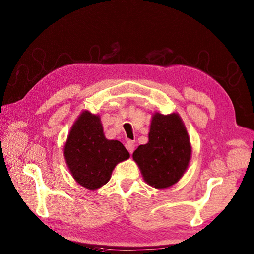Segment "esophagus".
<instances>
[{"label": "esophagus", "instance_id": "34e87169", "mask_svg": "<svg viewBox=\"0 0 254 254\" xmlns=\"http://www.w3.org/2000/svg\"><path fill=\"white\" fill-rule=\"evenodd\" d=\"M126 147H127V149L128 150V152L129 153H133V151H134V149H135V144H134V141H132V140H127V144H126Z\"/></svg>", "mask_w": 254, "mask_h": 254}]
</instances>
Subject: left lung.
Here are the masks:
<instances>
[{
  "label": "left lung",
  "mask_w": 254,
  "mask_h": 254,
  "mask_svg": "<svg viewBox=\"0 0 254 254\" xmlns=\"http://www.w3.org/2000/svg\"><path fill=\"white\" fill-rule=\"evenodd\" d=\"M148 142L133 153L146 184L166 189L177 184L189 166L192 147L185 123L177 113H154Z\"/></svg>",
  "instance_id": "8db88e82"
}]
</instances>
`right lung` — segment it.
<instances>
[{
  "instance_id": "add662e5",
  "label": "right lung",
  "mask_w": 254,
  "mask_h": 254,
  "mask_svg": "<svg viewBox=\"0 0 254 254\" xmlns=\"http://www.w3.org/2000/svg\"><path fill=\"white\" fill-rule=\"evenodd\" d=\"M64 159L77 184L96 190L108 183L116 165L129 158L120 141L107 139L99 115L82 110L64 144Z\"/></svg>"
}]
</instances>
